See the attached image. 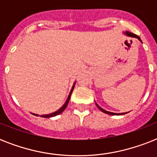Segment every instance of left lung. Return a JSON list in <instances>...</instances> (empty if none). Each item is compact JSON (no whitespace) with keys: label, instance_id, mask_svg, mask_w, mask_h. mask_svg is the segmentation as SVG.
Listing matches in <instances>:
<instances>
[{"label":"left lung","instance_id":"1","mask_svg":"<svg viewBox=\"0 0 157 157\" xmlns=\"http://www.w3.org/2000/svg\"><path fill=\"white\" fill-rule=\"evenodd\" d=\"M125 34H126L127 36H131V37H135V38H137V39H139V40H140V41H141V42H142L141 39H140V37H139V36L135 35V34H134V33H129V32H127V31H126V32H125ZM96 105H97V107H98V109L100 110V111H102V112H104V113H106V114H108V115H113V116H115V115H118V116H119V115L125 114V113H114V112H107V111H106V110L103 109V108H102V107H99V106H98V105L97 104V103H96ZM126 113H127V112H126Z\"/></svg>","mask_w":157,"mask_h":157}]
</instances>
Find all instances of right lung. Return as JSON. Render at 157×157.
<instances>
[{
	"label": "right lung",
	"instance_id": "obj_1",
	"mask_svg": "<svg viewBox=\"0 0 157 157\" xmlns=\"http://www.w3.org/2000/svg\"><path fill=\"white\" fill-rule=\"evenodd\" d=\"M75 84H76V82L74 83L73 86H72V88H71V92H70V94H69L68 97H67V101L65 102V103H64L63 106H62V107H60L58 111H56V112H53V113H50V114H47V115H42V116H40L41 117H45V118H50V117H55V116H57V115H59L60 113H62V112H63L64 110H65V108L67 107V104H68L69 103V100H70V98H71V93H72V91H73V89H74V86H75ZM32 114H33L34 116H36V117H38L39 115L37 114H34V113H32Z\"/></svg>",
	"mask_w": 157,
	"mask_h": 157
}]
</instances>
